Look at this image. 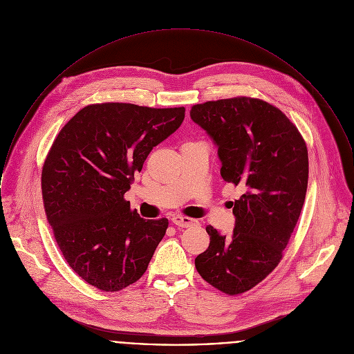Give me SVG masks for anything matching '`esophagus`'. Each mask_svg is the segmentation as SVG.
Masks as SVG:
<instances>
[{
  "label": "esophagus",
  "mask_w": 354,
  "mask_h": 354,
  "mask_svg": "<svg viewBox=\"0 0 354 354\" xmlns=\"http://www.w3.org/2000/svg\"><path fill=\"white\" fill-rule=\"evenodd\" d=\"M172 223H174L175 225H178V227H185V228H187V227L196 225V224H197V220H194V218H192V217H186V216L176 214V216L172 217Z\"/></svg>",
  "instance_id": "obj_1"
}]
</instances>
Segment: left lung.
<instances>
[{"label": "left lung", "instance_id": "1", "mask_svg": "<svg viewBox=\"0 0 354 354\" xmlns=\"http://www.w3.org/2000/svg\"><path fill=\"white\" fill-rule=\"evenodd\" d=\"M192 120L211 137L220 175L243 194L231 203L230 236L207 227L209 248L196 268L217 290L235 295L266 279L279 264L308 187V149L297 127L274 105L249 97L197 104Z\"/></svg>", "mask_w": 354, "mask_h": 354}]
</instances>
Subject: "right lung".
Masks as SVG:
<instances>
[{
	"mask_svg": "<svg viewBox=\"0 0 354 354\" xmlns=\"http://www.w3.org/2000/svg\"><path fill=\"white\" fill-rule=\"evenodd\" d=\"M183 119V106L94 104L53 142L42 168L45 212L66 261L88 284L119 291L147 270L168 220L142 218L124 194L151 149Z\"/></svg>",
	"mask_w": 354,
	"mask_h": 354,
	"instance_id": "1",
	"label": "right lung"
}]
</instances>
